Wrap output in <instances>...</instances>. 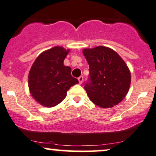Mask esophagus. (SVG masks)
Returning a JSON list of instances; mask_svg holds the SVG:
<instances>
[{"label":"esophagus","instance_id":"34e87169","mask_svg":"<svg viewBox=\"0 0 156 156\" xmlns=\"http://www.w3.org/2000/svg\"><path fill=\"white\" fill-rule=\"evenodd\" d=\"M78 80H79V83L82 84V82H83V76H80V77H78Z\"/></svg>","mask_w":156,"mask_h":156}]
</instances>
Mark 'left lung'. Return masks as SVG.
Masks as SVG:
<instances>
[{"instance_id":"8db88e82","label":"left lung","mask_w":156,"mask_h":156,"mask_svg":"<svg viewBox=\"0 0 156 156\" xmlns=\"http://www.w3.org/2000/svg\"><path fill=\"white\" fill-rule=\"evenodd\" d=\"M89 76L84 88L90 99L98 107L110 108L125 98L131 84V73L115 51L106 47L85 49Z\"/></svg>"}]
</instances>
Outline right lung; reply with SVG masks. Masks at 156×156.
I'll return each instance as SVG.
<instances>
[{"label": "right lung", "instance_id": "right-lung-1", "mask_svg": "<svg viewBox=\"0 0 156 156\" xmlns=\"http://www.w3.org/2000/svg\"><path fill=\"white\" fill-rule=\"evenodd\" d=\"M69 50L55 47L38 56L31 67L28 86L32 96L44 107H52L63 101L77 79L71 76V69L63 65Z\"/></svg>", "mask_w": 156, "mask_h": 156}]
</instances>
